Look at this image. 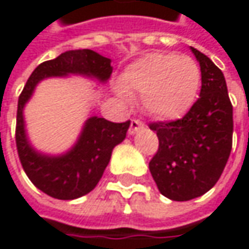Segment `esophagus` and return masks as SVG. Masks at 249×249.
Listing matches in <instances>:
<instances>
[{
  "label": "esophagus",
  "instance_id": "esophagus-1",
  "mask_svg": "<svg viewBox=\"0 0 249 249\" xmlns=\"http://www.w3.org/2000/svg\"><path fill=\"white\" fill-rule=\"evenodd\" d=\"M144 126V124L140 121V120H131V123H129V129H128V132L131 134V135H134L135 132H138L141 128Z\"/></svg>",
  "mask_w": 249,
  "mask_h": 249
}]
</instances>
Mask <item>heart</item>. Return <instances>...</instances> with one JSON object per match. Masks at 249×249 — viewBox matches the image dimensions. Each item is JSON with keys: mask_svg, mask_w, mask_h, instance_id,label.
<instances>
[{"mask_svg": "<svg viewBox=\"0 0 249 249\" xmlns=\"http://www.w3.org/2000/svg\"><path fill=\"white\" fill-rule=\"evenodd\" d=\"M200 68L189 56L151 53L135 60L120 76L118 95H141L145 112L163 120L183 117L195 104L200 88Z\"/></svg>", "mask_w": 249, "mask_h": 249, "instance_id": "1", "label": "heart"}]
</instances>
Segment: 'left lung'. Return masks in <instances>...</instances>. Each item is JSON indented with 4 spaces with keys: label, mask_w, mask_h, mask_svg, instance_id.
I'll return each instance as SVG.
<instances>
[{
    "label": "left lung",
    "mask_w": 249,
    "mask_h": 249,
    "mask_svg": "<svg viewBox=\"0 0 249 249\" xmlns=\"http://www.w3.org/2000/svg\"><path fill=\"white\" fill-rule=\"evenodd\" d=\"M200 66L202 89L189 112L176 121L151 123L159 150L148 167L160 193L184 202L205 195L219 180L232 148V104L222 71L190 47Z\"/></svg>",
    "instance_id": "1"
}]
</instances>
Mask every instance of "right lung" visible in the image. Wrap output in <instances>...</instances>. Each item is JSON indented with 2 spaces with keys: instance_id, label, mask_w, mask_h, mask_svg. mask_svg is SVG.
Instances as JSON below:
<instances>
[{
  "instance_id": "1",
  "label": "right lung",
  "mask_w": 249,
  "mask_h": 249,
  "mask_svg": "<svg viewBox=\"0 0 249 249\" xmlns=\"http://www.w3.org/2000/svg\"><path fill=\"white\" fill-rule=\"evenodd\" d=\"M111 73V59L89 49L69 50L38 65L18 98L16 144L21 166L31 183L54 199L72 200L95 189L111 160L114 147L124 141L129 121L111 123L105 118L90 117L69 151L60 156H47L37 151L27 138L25 104L36 86L46 77L80 75L105 83Z\"/></svg>"
}]
</instances>
